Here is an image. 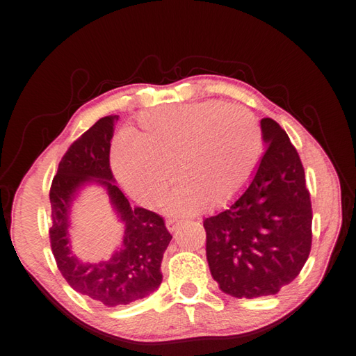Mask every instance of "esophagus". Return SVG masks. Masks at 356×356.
<instances>
[{
	"label": "esophagus",
	"instance_id": "1",
	"mask_svg": "<svg viewBox=\"0 0 356 356\" xmlns=\"http://www.w3.org/2000/svg\"><path fill=\"white\" fill-rule=\"evenodd\" d=\"M179 225H181V220H177V218H169V220L165 221V226H167V229H169L170 232L177 231Z\"/></svg>",
	"mask_w": 356,
	"mask_h": 356
}]
</instances>
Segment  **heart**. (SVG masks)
<instances>
[{
  "label": "heart",
  "mask_w": 356,
  "mask_h": 356,
  "mask_svg": "<svg viewBox=\"0 0 356 356\" xmlns=\"http://www.w3.org/2000/svg\"><path fill=\"white\" fill-rule=\"evenodd\" d=\"M264 150L256 116L243 105L195 102L145 111L139 130L113 152V169L130 195L145 206L164 198L175 169L184 183L167 211L195 213L225 204L251 179Z\"/></svg>",
  "instance_id": "obj_1"
}]
</instances>
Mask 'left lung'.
Listing matches in <instances>:
<instances>
[{
    "mask_svg": "<svg viewBox=\"0 0 356 356\" xmlns=\"http://www.w3.org/2000/svg\"><path fill=\"white\" fill-rule=\"evenodd\" d=\"M266 152L243 193L206 218V257L220 290L271 296L293 282L312 250V201L302 163L276 120H260Z\"/></svg>",
    "mask_w": 356,
    "mask_h": 356,
    "instance_id": "left-lung-1",
    "label": "left lung"
}]
</instances>
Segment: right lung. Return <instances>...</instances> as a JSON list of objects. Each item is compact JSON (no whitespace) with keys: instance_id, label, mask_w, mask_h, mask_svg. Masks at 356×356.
<instances>
[{"instance_id":"right-lung-1","label":"right lung","mask_w":356,"mask_h":356,"mask_svg":"<svg viewBox=\"0 0 356 356\" xmlns=\"http://www.w3.org/2000/svg\"><path fill=\"white\" fill-rule=\"evenodd\" d=\"M119 116H105L74 140L54 177L49 238L62 276L72 290L106 307L127 305L144 299L163 282L161 261L172 236L163 217L144 207H131L110 169V147ZM102 185L120 220L124 223L123 248L110 261L85 264L70 251V206L80 188Z\"/></svg>"}]
</instances>
